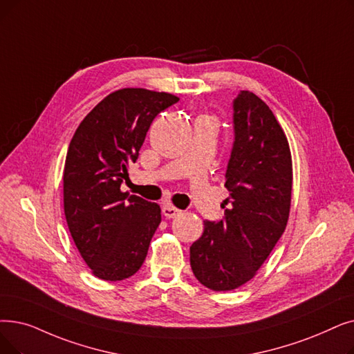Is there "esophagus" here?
<instances>
[{
	"mask_svg": "<svg viewBox=\"0 0 354 354\" xmlns=\"http://www.w3.org/2000/svg\"><path fill=\"white\" fill-rule=\"evenodd\" d=\"M162 212H163L165 217H167V218H175V217H178V215H179L182 211L178 209L176 207L171 205V204H166V205H163Z\"/></svg>",
	"mask_w": 354,
	"mask_h": 354,
	"instance_id": "esophagus-1",
	"label": "esophagus"
}]
</instances>
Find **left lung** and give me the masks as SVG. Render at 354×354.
<instances>
[{
    "instance_id": "8db88e82",
    "label": "left lung",
    "mask_w": 354,
    "mask_h": 354,
    "mask_svg": "<svg viewBox=\"0 0 354 354\" xmlns=\"http://www.w3.org/2000/svg\"><path fill=\"white\" fill-rule=\"evenodd\" d=\"M234 142L225 171L230 195L220 221H205L191 245L195 278L212 290L250 281L285 232L290 208L292 160L286 136L253 92L233 100Z\"/></svg>"
}]
</instances>
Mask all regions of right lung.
Wrapping results in <instances>:
<instances>
[{
  "mask_svg": "<svg viewBox=\"0 0 354 354\" xmlns=\"http://www.w3.org/2000/svg\"><path fill=\"white\" fill-rule=\"evenodd\" d=\"M179 101L124 88L105 97L76 129L65 162L64 207L71 236L92 273L122 281L139 270L160 224V207L121 192L151 121Z\"/></svg>",
  "mask_w": 354,
  "mask_h": 354,
  "instance_id": "1",
  "label": "right lung"
}]
</instances>
